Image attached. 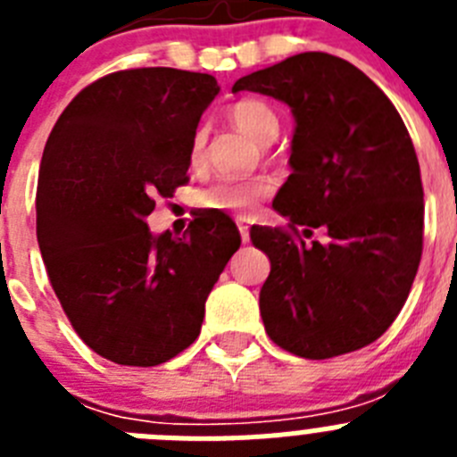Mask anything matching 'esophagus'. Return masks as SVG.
Segmentation results:
<instances>
[{
	"label": "esophagus",
	"mask_w": 457,
	"mask_h": 457,
	"mask_svg": "<svg viewBox=\"0 0 457 457\" xmlns=\"http://www.w3.org/2000/svg\"><path fill=\"white\" fill-rule=\"evenodd\" d=\"M236 224H237V231H240L242 242H249V224L245 217H236Z\"/></svg>",
	"instance_id": "obj_1"
}]
</instances>
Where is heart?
Wrapping results in <instances>:
<instances>
[{
    "mask_svg": "<svg viewBox=\"0 0 457 457\" xmlns=\"http://www.w3.org/2000/svg\"><path fill=\"white\" fill-rule=\"evenodd\" d=\"M233 123L256 144H272L278 135L281 120L268 103L258 98H242L228 109ZM187 164L192 171H199L205 164V128H196L189 137ZM274 183L268 176H256L249 180H217L205 185L196 194V204L205 210H224L247 215L263 199L272 194Z\"/></svg>",
    "mask_w": 457,
    "mask_h": 457,
    "instance_id": "1",
    "label": "heart"
}]
</instances>
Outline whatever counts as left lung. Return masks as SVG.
<instances>
[{"label": "left lung", "mask_w": 457, "mask_h": 457, "mask_svg": "<svg viewBox=\"0 0 457 457\" xmlns=\"http://www.w3.org/2000/svg\"><path fill=\"white\" fill-rule=\"evenodd\" d=\"M293 109V173L274 210L288 226H252L270 258L261 318L278 348L329 359L389 329L423 252V185L401 114L364 72L325 52L288 56L233 84ZM322 228L326 242L304 237Z\"/></svg>", "instance_id": "8db88e82"}]
</instances>
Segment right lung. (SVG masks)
<instances>
[{
  "label": "right lung",
  "instance_id": "obj_1",
  "mask_svg": "<svg viewBox=\"0 0 457 457\" xmlns=\"http://www.w3.org/2000/svg\"><path fill=\"white\" fill-rule=\"evenodd\" d=\"M217 93L204 72H112L71 100L46 144L40 256L72 329L114 364L157 366L189 348L240 247L237 226L217 210L199 212L183 237H153L146 224L157 196L189 180V137Z\"/></svg>",
  "mask_w": 457,
  "mask_h": 457
}]
</instances>
